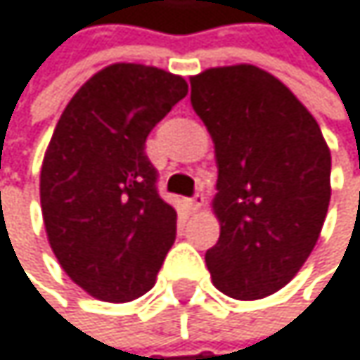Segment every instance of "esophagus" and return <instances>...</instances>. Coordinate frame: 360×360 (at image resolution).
I'll return each mask as SVG.
<instances>
[{"label":"esophagus","mask_w":360,"mask_h":360,"mask_svg":"<svg viewBox=\"0 0 360 360\" xmlns=\"http://www.w3.org/2000/svg\"><path fill=\"white\" fill-rule=\"evenodd\" d=\"M201 205H203V195H195L193 199H188V201H186L188 212H199V210H201Z\"/></svg>","instance_id":"1"}]
</instances>
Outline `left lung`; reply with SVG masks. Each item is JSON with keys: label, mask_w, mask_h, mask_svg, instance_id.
Here are the masks:
<instances>
[{"label": "left lung", "mask_w": 360, "mask_h": 360, "mask_svg": "<svg viewBox=\"0 0 360 360\" xmlns=\"http://www.w3.org/2000/svg\"><path fill=\"white\" fill-rule=\"evenodd\" d=\"M216 165L220 238L205 252L212 284L240 301L288 284L316 246L331 199V150L295 93L269 72L238 63L191 78Z\"/></svg>", "instance_id": "8db88e82"}]
</instances>
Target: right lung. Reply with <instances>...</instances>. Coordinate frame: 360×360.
Listing matches in <instances>:
<instances>
[{"label":"right lung","mask_w":360,"mask_h":360,"mask_svg":"<svg viewBox=\"0 0 360 360\" xmlns=\"http://www.w3.org/2000/svg\"><path fill=\"white\" fill-rule=\"evenodd\" d=\"M188 93L182 76L112 63L65 105L44 153L39 203L63 271L91 297L124 303L155 286L176 240V210L157 193L144 148Z\"/></svg>","instance_id":"obj_1"}]
</instances>
